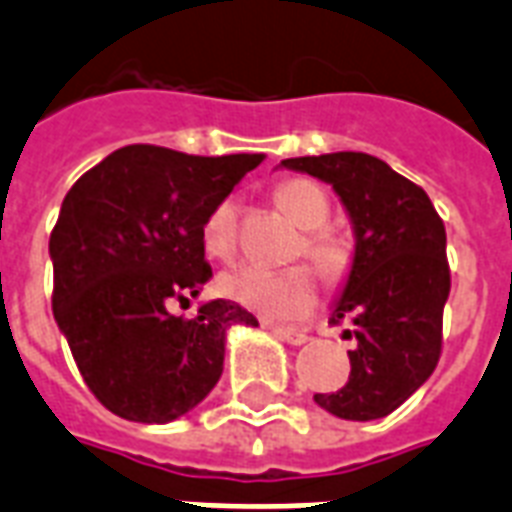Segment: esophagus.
I'll list each match as a JSON object with an SVG mask.
<instances>
[{
    "mask_svg": "<svg viewBox=\"0 0 512 512\" xmlns=\"http://www.w3.org/2000/svg\"><path fill=\"white\" fill-rule=\"evenodd\" d=\"M271 333L276 335V338H282L284 343H290V346H300V343L308 341V333H303V330H295V327L271 325Z\"/></svg>",
    "mask_w": 512,
    "mask_h": 512,
    "instance_id": "obj_1",
    "label": "esophagus"
}]
</instances>
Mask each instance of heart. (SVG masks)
<instances>
[{"label": "heart", "instance_id": "obj_1", "mask_svg": "<svg viewBox=\"0 0 512 512\" xmlns=\"http://www.w3.org/2000/svg\"><path fill=\"white\" fill-rule=\"evenodd\" d=\"M276 204L300 230H306L300 252L308 257L322 279L341 282L351 268V244L341 233L322 228L330 217V198L311 179H287L276 187ZM239 236V204L225 198L206 214L201 225V241L212 260H230L236 255ZM217 290L233 303L268 319H300L317 303V282L308 268L263 271V268H236L222 273Z\"/></svg>", "mask_w": 512, "mask_h": 512}]
</instances>
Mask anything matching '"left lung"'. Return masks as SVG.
I'll use <instances>...</instances> for the list:
<instances>
[{"label":"left lung","instance_id":"8db88e82","mask_svg":"<svg viewBox=\"0 0 512 512\" xmlns=\"http://www.w3.org/2000/svg\"><path fill=\"white\" fill-rule=\"evenodd\" d=\"M284 169L333 185L354 230V255L330 322L343 338L349 381L314 403L338 419L373 421L400 408L438 365L451 292L446 228L429 195L368 152L287 158Z\"/></svg>","mask_w":512,"mask_h":512}]
</instances>
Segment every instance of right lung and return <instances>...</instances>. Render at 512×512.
I'll return each instance as SVG.
<instances>
[{
	"label": "right lung",
	"mask_w": 512,
	"mask_h": 512,
	"mask_svg": "<svg viewBox=\"0 0 512 512\" xmlns=\"http://www.w3.org/2000/svg\"><path fill=\"white\" fill-rule=\"evenodd\" d=\"M260 161L128 144L66 193L50 233L53 317L88 389L120 419L169 424L193 411L220 381L230 327H257L230 300L201 303L193 319L169 303L212 279L201 225Z\"/></svg>",
	"instance_id": "add662e5"
}]
</instances>
